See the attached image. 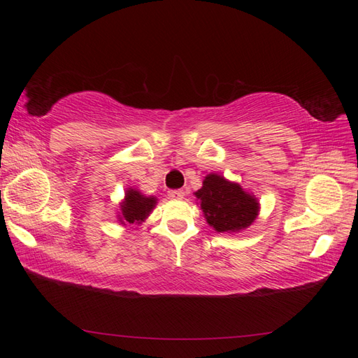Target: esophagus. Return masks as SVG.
<instances>
[{"label":"esophagus","instance_id":"1","mask_svg":"<svg viewBox=\"0 0 358 358\" xmlns=\"http://www.w3.org/2000/svg\"><path fill=\"white\" fill-rule=\"evenodd\" d=\"M169 197L171 200H182L183 197H185V192H183L182 189H171V191H169Z\"/></svg>","mask_w":358,"mask_h":358}]
</instances>
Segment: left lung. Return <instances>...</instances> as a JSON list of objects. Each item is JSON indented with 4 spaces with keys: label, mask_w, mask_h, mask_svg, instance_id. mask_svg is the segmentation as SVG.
Returning a JSON list of instances; mask_svg holds the SVG:
<instances>
[{
    "label": "left lung",
    "mask_w": 358,
    "mask_h": 358,
    "mask_svg": "<svg viewBox=\"0 0 358 358\" xmlns=\"http://www.w3.org/2000/svg\"><path fill=\"white\" fill-rule=\"evenodd\" d=\"M194 196L206 222L218 233H241L258 218L259 201L254 194L216 173L204 176Z\"/></svg>",
    "instance_id": "left-lung-1"
}]
</instances>
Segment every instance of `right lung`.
Masks as SVG:
<instances>
[{"label": "right lung", "mask_w": 358, "mask_h": 358, "mask_svg": "<svg viewBox=\"0 0 358 358\" xmlns=\"http://www.w3.org/2000/svg\"><path fill=\"white\" fill-rule=\"evenodd\" d=\"M158 199L155 196H146L140 192V189L129 187L125 189L124 199L117 206V222L122 227L128 225H142L148 220V216L152 213Z\"/></svg>", "instance_id": "1"}]
</instances>
